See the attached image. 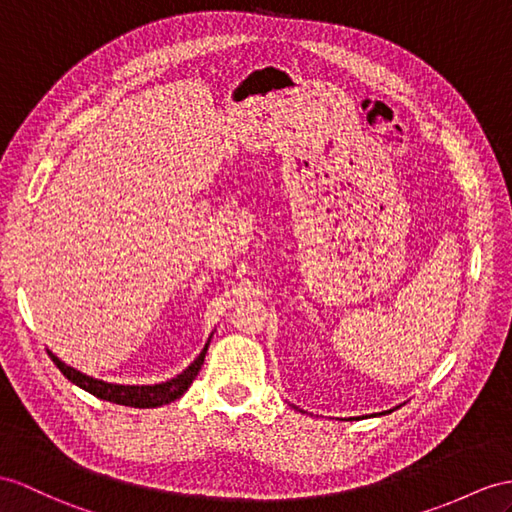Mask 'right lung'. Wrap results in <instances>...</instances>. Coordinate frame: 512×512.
Masks as SVG:
<instances>
[{"label":"right lung","mask_w":512,"mask_h":512,"mask_svg":"<svg viewBox=\"0 0 512 512\" xmlns=\"http://www.w3.org/2000/svg\"><path fill=\"white\" fill-rule=\"evenodd\" d=\"M206 350H208V343L199 354L189 369H184L178 378H173L169 382H162V384H154V386H126V384H108L102 380H95L91 376H84L78 369H73L69 365L62 363L60 358H56L52 352H47L52 356V360L56 363V367L62 371V376L67 380H71L73 384H78L80 389L89 391L91 395L99 397V400H106L112 404H121V406H134V408H156L162 404H171L173 400H178V397L189 389L191 382L195 380V376L199 373L204 365V358H206Z\"/></svg>","instance_id":"obj_1"}]
</instances>
